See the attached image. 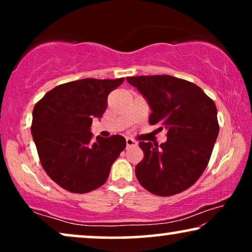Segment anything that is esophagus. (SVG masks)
<instances>
[{
    "label": "esophagus",
    "mask_w": 252,
    "mask_h": 252,
    "mask_svg": "<svg viewBox=\"0 0 252 252\" xmlns=\"http://www.w3.org/2000/svg\"><path fill=\"white\" fill-rule=\"evenodd\" d=\"M126 144H127V147H133V146H136L137 142H136V141H134L133 139H129V137H127Z\"/></svg>",
    "instance_id": "esophagus-1"
}]
</instances>
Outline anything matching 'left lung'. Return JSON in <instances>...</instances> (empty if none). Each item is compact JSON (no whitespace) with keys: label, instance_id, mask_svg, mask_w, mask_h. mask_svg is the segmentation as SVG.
<instances>
[{"label":"left lung","instance_id":"left-lung-1","mask_svg":"<svg viewBox=\"0 0 252 252\" xmlns=\"http://www.w3.org/2000/svg\"><path fill=\"white\" fill-rule=\"evenodd\" d=\"M147 98L150 125L167 129L166 142L141 141L137 181L151 194L172 196L191 187L208 166L219 133L217 106L197 85L172 75L126 78Z\"/></svg>","mask_w":252,"mask_h":252}]
</instances>
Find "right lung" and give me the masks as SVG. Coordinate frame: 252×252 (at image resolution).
Wrapping results in <instances>:
<instances>
[{
	"label": "right lung",
	"mask_w": 252,
	"mask_h": 252,
	"mask_svg": "<svg viewBox=\"0 0 252 252\" xmlns=\"http://www.w3.org/2000/svg\"><path fill=\"white\" fill-rule=\"evenodd\" d=\"M125 79H81L47 93L33 109L31 130L43 170L65 190L85 194L105 184L111 166L125 149L122 135L91 133L101 118L108 96Z\"/></svg>",
	"instance_id": "add662e5"
}]
</instances>
